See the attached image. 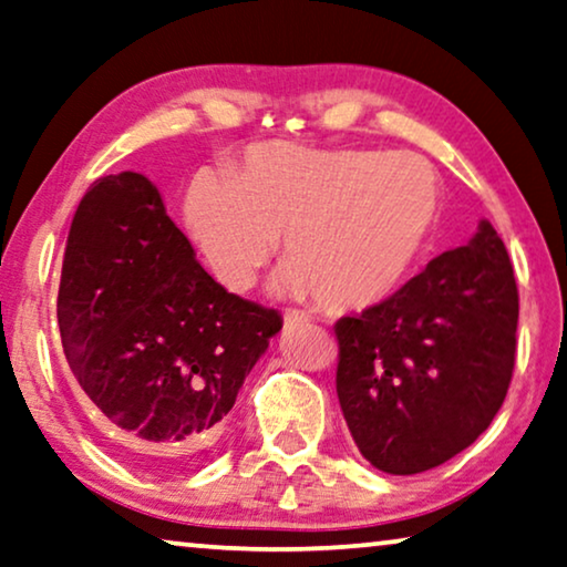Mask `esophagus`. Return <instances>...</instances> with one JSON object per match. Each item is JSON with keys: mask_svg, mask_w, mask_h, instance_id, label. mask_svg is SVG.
<instances>
[{"mask_svg": "<svg viewBox=\"0 0 567 567\" xmlns=\"http://www.w3.org/2000/svg\"><path fill=\"white\" fill-rule=\"evenodd\" d=\"M302 323H308L306 312H298V310H287L285 312V326L287 328H295V326H302Z\"/></svg>", "mask_w": 567, "mask_h": 567, "instance_id": "esophagus-1", "label": "esophagus"}]
</instances>
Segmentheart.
<instances>
[{"label": "heart", "mask_w": 567, "mask_h": 567, "mask_svg": "<svg viewBox=\"0 0 567 567\" xmlns=\"http://www.w3.org/2000/svg\"><path fill=\"white\" fill-rule=\"evenodd\" d=\"M443 214L427 159L382 150L265 142L229 173H198L185 226L216 282L247 292L282 239L280 287L328 310H361L410 280Z\"/></svg>", "instance_id": "1"}]
</instances>
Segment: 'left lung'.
I'll return each mask as SVG.
<instances>
[{
  "label": "left lung",
  "mask_w": 567,
  "mask_h": 567,
  "mask_svg": "<svg viewBox=\"0 0 567 567\" xmlns=\"http://www.w3.org/2000/svg\"><path fill=\"white\" fill-rule=\"evenodd\" d=\"M519 292L488 221L392 298L336 323V392L371 466L412 476L492 425L514 371Z\"/></svg>",
  "instance_id": "obj_1"
}]
</instances>
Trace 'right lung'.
<instances>
[{
  "mask_svg": "<svg viewBox=\"0 0 567 567\" xmlns=\"http://www.w3.org/2000/svg\"><path fill=\"white\" fill-rule=\"evenodd\" d=\"M58 328L75 382L145 471H181L221 427L282 318L196 261L145 175H106L68 231Z\"/></svg>",
  "mask_w": 567,
  "mask_h": 567,
  "instance_id": "1",
  "label": "right lung"
}]
</instances>
